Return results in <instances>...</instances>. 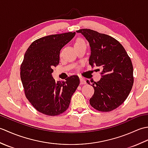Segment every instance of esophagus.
<instances>
[{
	"mask_svg": "<svg viewBox=\"0 0 148 148\" xmlns=\"http://www.w3.org/2000/svg\"><path fill=\"white\" fill-rule=\"evenodd\" d=\"M80 83L81 84H86V80H85V79H84V78H83V77H80Z\"/></svg>",
	"mask_w": 148,
	"mask_h": 148,
	"instance_id": "1",
	"label": "esophagus"
}]
</instances>
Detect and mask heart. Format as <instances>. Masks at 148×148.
Listing matches in <instances>:
<instances>
[{
  "mask_svg": "<svg viewBox=\"0 0 148 148\" xmlns=\"http://www.w3.org/2000/svg\"><path fill=\"white\" fill-rule=\"evenodd\" d=\"M81 42H84V40L83 39H77L76 40V42H75L74 45H77V44H79V43H81Z\"/></svg>",
  "mask_w": 148,
  "mask_h": 148,
  "instance_id": "obj_1",
  "label": "heart"
}]
</instances>
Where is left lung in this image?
<instances>
[{"label":"left lung","mask_w":148,"mask_h":148,"mask_svg":"<svg viewBox=\"0 0 148 148\" xmlns=\"http://www.w3.org/2000/svg\"><path fill=\"white\" fill-rule=\"evenodd\" d=\"M76 32L83 35L90 44V65L102 69L101 79L92 84L94 94L90 99V105L99 111H112L124 102L132 88L130 58L123 46L111 36L87 29ZM86 82L90 84L88 80Z\"/></svg>","instance_id":"8db88e82"}]
</instances>
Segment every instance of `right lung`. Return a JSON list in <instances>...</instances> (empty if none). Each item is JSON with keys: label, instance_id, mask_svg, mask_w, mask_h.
Segmentation results:
<instances>
[{"label": "right lung", "instance_id": "1", "mask_svg": "<svg viewBox=\"0 0 148 148\" xmlns=\"http://www.w3.org/2000/svg\"><path fill=\"white\" fill-rule=\"evenodd\" d=\"M75 32L55 34L34 41L25 53L20 76L25 93L34 108L48 116H56L69 108L72 95L79 84L73 75L66 81L56 82L53 68L59 64L60 51Z\"/></svg>", "mask_w": 148, "mask_h": 148}]
</instances>
